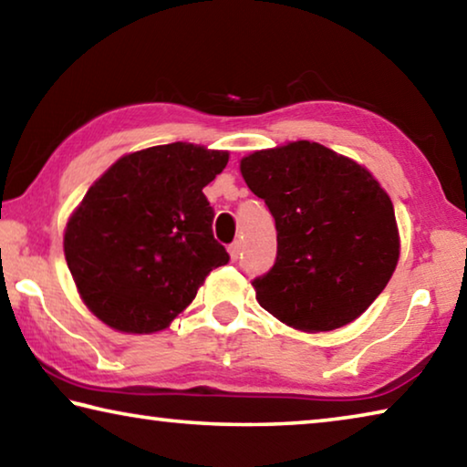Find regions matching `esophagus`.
Listing matches in <instances>:
<instances>
[{
  "label": "esophagus",
  "mask_w": 467,
  "mask_h": 467,
  "mask_svg": "<svg viewBox=\"0 0 467 467\" xmlns=\"http://www.w3.org/2000/svg\"><path fill=\"white\" fill-rule=\"evenodd\" d=\"M241 251H243L241 241H234V243L231 244V247H228V255H231L233 262H236V259L241 257Z\"/></svg>",
  "instance_id": "34e87169"
}]
</instances>
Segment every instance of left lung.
Wrapping results in <instances>:
<instances>
[{"label": "left lung", "instance_id": "obj_1", "mask_svg": "<svg viewBox=\"0 0 467 467\" xmlns=\"http://www.w3.org/2000/svg\"><path fill=\"white\" fill-rule=\"evenodd\" d=\"M241 175L278 233L274 267L253 280L257 303L311 334L360 317L400 259L393 203L379 181L309 140L244 156Z\"/></svg>", "mask_w": 467, "mask_h": 467}]
</instances>
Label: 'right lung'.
<instances>
[{"mask_svg": "<svg viewBox=\"0 0 467 467\" xmlns=\"http://www.w3.org/2000/svg\"><path fill=\"white\" fill-rule=\"evenodd\" d=\"M224 150L175 141L121 156L69 216L63 253L84 305L125 334L167 329L228 264L203 187Z\"/></svg>", "mask_w": 467, "mask_h": 467, "instance_id": "add662e5", "label": "right lung"}]
</instances>
